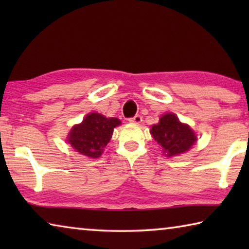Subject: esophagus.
Segmentation results:
<instances>
[{
  "instance_id": "obj_1",
  "label": "esophagus",
  "mask_w": 249,
  "mask_h": 249,
  "mask_svg": "<svg viewBox=\"0 0 249 249\" xmlns=\"http://www.w3.org/2000/svg\"><path fill=\"white\" fill-rule=\"evenodd\" d=\"M130 123H135V124H140L141 122L142 121V117L141 115H135L133 117H130V119L128 120Z\"/></svg>"
}]
</instances>
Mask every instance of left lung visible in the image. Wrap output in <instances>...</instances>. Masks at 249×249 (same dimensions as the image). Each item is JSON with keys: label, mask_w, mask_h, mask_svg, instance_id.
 <instances>
[{"label": "left lung", "mask_w": 249, "mask_h": 249, "mask_svg": "<svg viewBox=\"0 0 249 249\" xmlns=\"http://www.w3.org/2000/svg\"><path fill=\"white\" fill-rule=\"evenodd\" d=\"M150 133L168 157L184 153L196 141L193 130L188 125L180 123L178 117L170 113L160 117L159 123L151 127Z\"/></svg>", "instance_id": "8db88e82"}]
</instances>
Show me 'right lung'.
<instances>
[{"instance_id":"add662e5","label":"right lung","mask_w":249,"mask_h":249,"mask_svg":"<svg viewBox=\"0 0 249 249\" xmlns=\"http://www.w3.org/2000/svg\"><path fill=\"white\" fill-rule=\"evenodd\" d=\"M121 124L115 117H107L99 113H90L81 124L73 126L68 142L80 154L98 158L103 153L113 134V129Z\"/></svg>"}]
</instances>
